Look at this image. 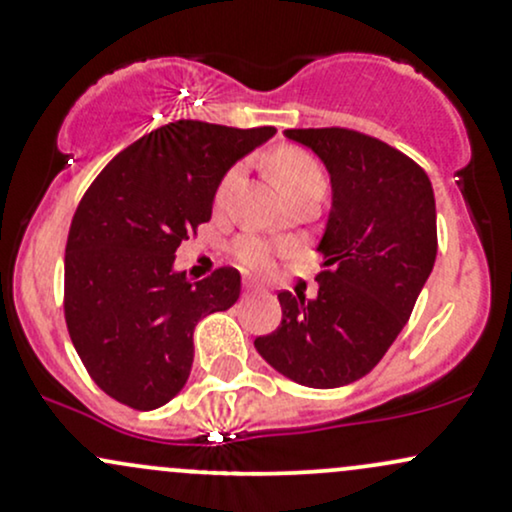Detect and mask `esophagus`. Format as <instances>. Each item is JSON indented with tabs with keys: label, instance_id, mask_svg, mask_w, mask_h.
Wrapping results in <instances>:
<instances>
[{
	"label": "esophagus",
	"instance_id": "1",
	"mask_svg": "<svg viewBox=\"0 0 512 512\" xmlns=\"http://www.w3.org/2000/svg\"><path fill=\"white\" fill-rule=\"evenodd\" d=\"M245 293H260L262 291V286L260 284H255V281H245Z\"/></svg>",
	"mask_w": 512,
	"mask_h": 512
}]
</instances>
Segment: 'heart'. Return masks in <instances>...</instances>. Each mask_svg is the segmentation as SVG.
Wrapping results in <instances>:
<instances>
[{
  "label": "heart",
  "mask_w": 512,
  "mask_h": 512,
  "mask_svg": "<svg viewBox=\"0 0 512 512\" xmlns=\"http://www.w3.org/2000/svg\"><path fill=\"white\" fill-rule=\"evenodd\" d=\"M264 168H267L269 180L274 182L276 190L281 192L286 199L305 190H325V175H322V168L317 166V161L308 151L301 149V146H276L264 158ZM238 170H228L223 175L219 190H216V204L223 202L226 192L231 190L233 180H236ZM236 257L243 267L255 269L260 272L269 264V250L262 240L257 238H243L236 245Z\"/></svg>",
  "instance_id": "obj_1"
}]
</instances>
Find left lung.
<instances>
[{"label":"left lung","mask_w":512,"mask_h":512,"mask_svg":"<svg viewBox=\"0 0 512 512\" xmlns=\"http://www.w3.org/2000/svg\"><path fill=\"white\" fill-rule=\"evenodd\" d=\"M284 134L330 173L325 269L313 301L279 293L281 325L255 349L293 383L330 390L368 375L407 325L436 262V199L424 168L380 139L344 127Z\"/></svg>","instance_id":"8db88e82"}]
</instances>
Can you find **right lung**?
Wrapping results in <instances>:
<instances>
[{"label": "right lung", "mask_w": 512, "mask_h": 512, "mask_svg": "<svg viewBox=\"0 0 512 512\" xmlns=\"http://www.w3.org/2000/svg\"><path fill=\"white\" fill-rule=\"evenodd\" d=\"M274 132L170 122L120 151L81 197L64 250V320L105 395L151 411L185 387L197 322L238 301L240 272L187 281L175 250L211 219L228 168Z\"/></svg>", "instance_id": "obj_1"}]
</instances>
